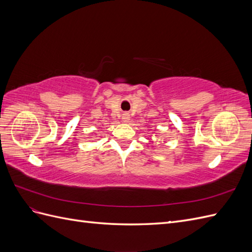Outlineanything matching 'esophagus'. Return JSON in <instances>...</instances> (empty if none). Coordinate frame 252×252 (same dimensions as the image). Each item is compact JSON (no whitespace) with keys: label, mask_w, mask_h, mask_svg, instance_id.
<instances>
[{"label":"esophagus","mask_w":252,"mask_h":252,"mask_svg":"<svg viewBox=\"0 0 252 252\" xmlns=\"http://www.w3.org/2000/svg\"><path fill=\"white\" fill-rule=\"evenodd\" d=\"M122 121H123L124 123H128V122L130 121V116H129L127 112L123 113V114H122Z\"/></svg>","instance_id":"esophagus-1"}]
</instances>
